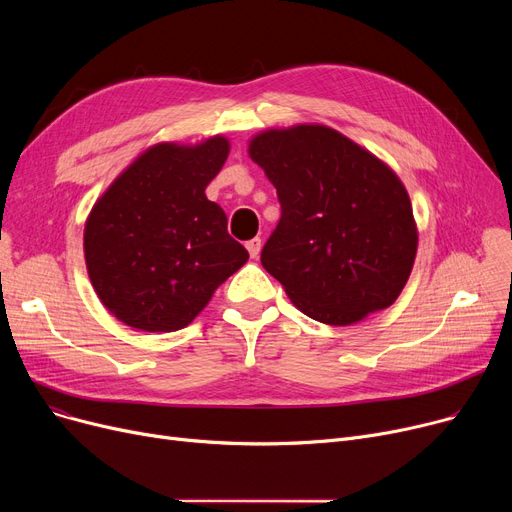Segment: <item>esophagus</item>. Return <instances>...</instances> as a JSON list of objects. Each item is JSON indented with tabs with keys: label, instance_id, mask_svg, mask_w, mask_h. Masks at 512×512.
<instances>
[{
	"label": "esophagus",
	"instance_id": "obj_1",
	"mask_svg": "<svg viewBox=\"0 0 512 512\" xmlns=\"http://www.w3.org/2000/svg\"><path fill=\"white\" fill-rule=\"evenodd\" d=\"M247 251H249L251 259H257L259 253H261V238H251V240L247 242Z\"/></svg>",
	"mask_w": 512,
	"mask_h": 512
}]
</instances>
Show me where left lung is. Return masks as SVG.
I'll return each instance as SVG.
<instances>
[{
	"instance_id": "left-lung-1",
	"label": "left lung",
	"mask_w": 512,
	"mask_h": 512,
	"mask_svg": "<svg viewBox=\"0 0 512 512\" xmlns=\"http://www.w3.org/2000/svg\"><path fill=\"white\" fill-rule=\"evenodd\" d=\"M249 155L282 207L261 263L292 305L328 326H353L390 307L419 242L396 172L324 124L263 130L249 141Z\"/></svg>"
}]
</instances>
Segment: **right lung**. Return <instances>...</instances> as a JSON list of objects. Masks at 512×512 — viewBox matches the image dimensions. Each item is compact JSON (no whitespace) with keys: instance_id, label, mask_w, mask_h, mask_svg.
Listing matches in <instances>:
<instances>
[{"instance_id":"1","label":"right lung","mask_w":512,"mask_h":512,"mask_svg":"<svg viewBox=\"0 0 512 512\" xmlns=\"http://www.w3.org/2000/svg\"><path fill=\"white\" fill-rule=\"evenodd\" d=\"M230 141L145 149L95 201L85 222V263L103 307L141 332L186 328L215 288L247 263L224 209L205 188Z\"/></svg>"}]
</instances>
